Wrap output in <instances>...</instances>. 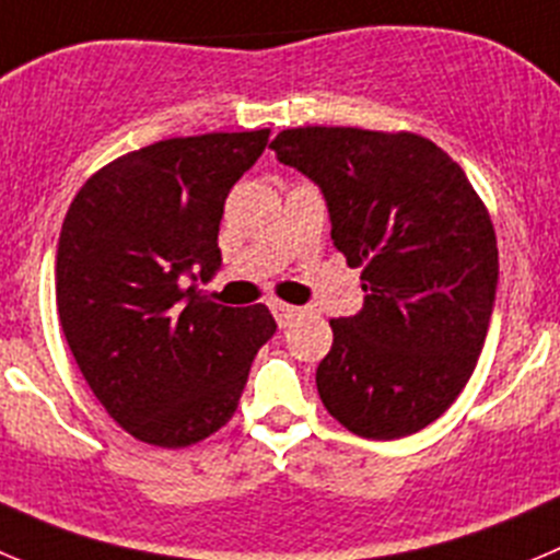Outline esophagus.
Wrapping results in <instances>:
<instances>
[{
	"label": "esophagus",
	"instance_id": "34e87169",
	"mask_svg": "<svg viewBox=\"0 0 560 560\" xmlns=\"http://www.w3.org/2000/svg\"><path fill=\"white\" fill-rule=\"evenodd\" d=\"M270 312H273V317L279 326H290V323L301 315V310H298V306L281 304V301H270Z\"/></svg>",
	"mask_w": 560,
	"mask_h": 560
}]
</instances>
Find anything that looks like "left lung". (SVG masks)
Here are the masks:
<instances>
[{
	"label": "left lung",
	"mask_w": 560,
	"mask_h": 560,
	"mask_svg": "<svg viewBox=\"0 0 560 560\" xmlns=\"http://www.w3.org/2000/svg\"><path fill=\"white\" fill-rule=\"evenodd\" d=\"M276 160L326 198L331 240L362 265L364 306L331 320L323 406L364 439H400L451 409L498 295V240L462 165L411 132L284 129Z\"/></svg>",
	"instance_id": "obj_1"
}]
</instances>
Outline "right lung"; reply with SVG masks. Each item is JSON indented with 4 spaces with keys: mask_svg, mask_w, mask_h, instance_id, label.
Wrapping results in <instances>:
<instances>
[{
    "mask_svg": "<svg viewBox=\"0 0 560 560\" xmlns=\"http://www.w3.org/2000/svg\"><path fill=\"white\" fill-rule=\"evenodd\" d=\"M270 129L171 138L82 185L57 243L55 292L88 386L145 445L187 447L237 411L256 351L276 334L265 304H212L223 203Z\"/></svg>",
    "mask_w": 560,
    "mask_h": 560,
    "instance_id": "1",
    "label": "right lung"
}]
</instances>
